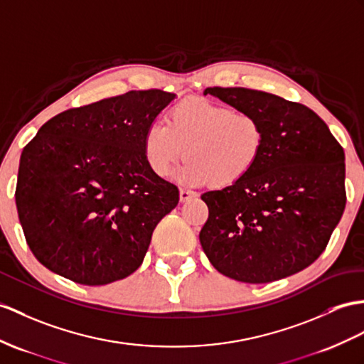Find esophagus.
<instances>
[{
    "instance_id": "34e87169",
    "label": "esophagus",
    "mask_w": 364,
    "mask_h": 364,
    "mask_svg": "<svg viewBox=\"0 0 364 364\" xmlns=\"http://www.w3.org/2000/svg\"><path fill=\"white\" fill-rule=\"evenodd\" d=\"M179 198H181V202H188L191 199H196L198 198V193L196 191H191V190H181Z\"/></svg>"
}]
</instances>
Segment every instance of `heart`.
Masks as SVG:
<instances>
[{
    "label": "heart",
    "mask_w": 364,
    "mask_h": 364,
    "mask_svg": "<svg viewBox=\"0 0 364 364\" xmlns=\"http://www.w3.org/2000/svg\"><path fill=\"white\" fill-rule=\"evenodd\" d=\"M164 122H153L144 136V154L157 176H166L183 156L177 181L198 187L235 183L249 174L262 153L265 132L250 111L203 99H185L171 106Z\"/></svg>",
    "instance_id": "obj_1"
}]
</instances>
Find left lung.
I'll use <instances>...</instances> for the list:
<instances>
[{"instance_id":"left-lung-1","label":"left lung","mask_w":364,"mask_h":364,"mask_svg":"<svg viewBox=\"0 0 364 364\" xmlns=\"http://www.w3.org/2000/svg\"><path fill=\"white\" fill-rule=\"evenodd\" d=\"M237 111L255 112L265 140L242 179L202 194L208 219L199 233L225 277L262 284L318 259L346 207L344 151L307 106L247 87H207Z\"/></svg>"}]
</instances>
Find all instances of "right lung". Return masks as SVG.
<instances>
[{
  "label": "right lung",
  "mask_w": 364,
  "mask_h": 364,
  "mask_svg": "<svg viewBox=\"0 0 364 364\" xmlns=\"http://www.w3.org/2000/svg\"><path fill=\"white\" fill-rule=\"evenodd\" d=\"M176 99L129 91L57 114L24 146L15 200L29 249L44 267L85 286L129 277L156 225L179 202L151 171L146 128Z\"/></svg>",
  "instance_id": "1"
}]
</instances>
